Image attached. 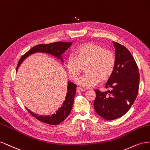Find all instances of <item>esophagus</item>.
Wrapping results in <instances>:
<instances>
[{
	"mask_svg": "<svg viewBox=\"0 0 150 150\" xmlns=\"http://www.w3.org/2000/svg\"><path fill=\"white\" fill-rule=\"evenodd\" d=\"M76 90L79 92V91H84L85 89L83 88H81V87H80V86H78V87H77V88H76Z\"/></svg>",
	"mask_w": 150,
	"mask_h": 150,
	"instance_id": "34e87169",
	"label": "esophagus"
}]
</instances>
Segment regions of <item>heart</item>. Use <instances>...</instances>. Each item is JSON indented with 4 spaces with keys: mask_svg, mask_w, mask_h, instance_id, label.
I'll return each instance as SVG.
<instances>
[{
    "mask_svg": "<svg viewBox=\"0 0 150 150\" xmlns=\"http://www.w3.org/2000/svg\"><path fill=\"white\" fill-rule=\"evenodd\" d=\"M113 53L93 43H81L76 47L75 55L67 59V69L71 79H78L86 66L87 73L79 80V83L86 88L95 86L112 76L115 68Z\"/></svg>",
    "mask_w": 150,
    "mask_h": 150,
    "instance_id": "b5f03b06",
    "label": "heart"
}]
</instances>
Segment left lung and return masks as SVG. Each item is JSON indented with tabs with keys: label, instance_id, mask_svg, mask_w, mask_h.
Instances as JSON below:
<instances>
[{
	"label": "left lung",
	"instance_id": "8db88e82",
	"mask_svg": "<svg viewBox=\"0 0 150 150\" xmlns=\"http://www.w3.org/2000/svg\"><path fill=\"white\" fill-rule=\"evenodd\" d=\"M113 45L115 68L106 83V88L111 90L101 92L95 90L93 103L96 113L107 120L118 118L128 112L137 98L139 83L138 65L131 53L117 42H113Z\"/></svg>",
	"mask_w": 150,
	"mask_h": 150
}]
</instances>
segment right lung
<instances>
[{"label": "right lung", "instance_id": "add662e5", "mask_svg": "<svg viewBox=\"0 0 150 150\" xmlns=\"http://www.w3.org/2000/svg\"><path fill=\"white\" fill-rule=\"evenodd\" d=\"M72 42H57L54 43H49V44H38L34 46L30 49L25 54L23 55L21 59L19 60L17 66V70L19 65H21L22 61L27 58L28 56L33 54L35 52H44L48 54H52L57 57L60 59L62 60V55L64 53L66 50L71 45ZM76 90V85L72 82H68V87H67V93L66 95L65 100L64 101L62 107L55 112L54 114H52L50 116H42L38 115L33 113L27 108V110L33 117L40 121L42 122L45 123L49 125H56L62 123L63 121L65 120L66 118L68 117L70 114L72 107H73L75 95Z\"/></svg>", "mask_w": 150, "mask_h": 150}]
</instances>
